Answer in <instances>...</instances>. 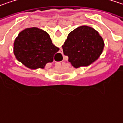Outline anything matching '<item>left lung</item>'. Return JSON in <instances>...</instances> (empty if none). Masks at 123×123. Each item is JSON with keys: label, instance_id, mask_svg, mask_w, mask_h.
Listing matches in <instances>:
<instances>
[{"label": "left lung", "instance_id": "obj_1", "mask_svg": "<svg viewBox=\"0 0 123 123\" xmlns=\"http://www.w3.org/2000/svg\"><path fill=\"white\" fill-rule=\"evenodd\" d=\"M104 41L94 28L83 25L71 31L62 45L63 53L68 61L78 68L88 66L100 56Z\"/></svg>", "mask_w": 123, "mask_h": 123}]
</instances>
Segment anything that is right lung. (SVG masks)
I'll list each match as a JSON object with an SVG mask.
<instances>
[{"label":"right lung","instance_id":"right-lung-1","mask_svg":"<svg viewBox=\"0 0 123 123\" xmlns=\"http://www.w3.org/2000/svg\"><path fill=\"white\" fill-rule=\"evenodd\" d=\"M58 50L49 34L36 27L22 31L15 38L13 47L17 60L31 69H43L48 62H53Z\"/></svg>","mask_w":123,"mask_h":123}]
</instances>
